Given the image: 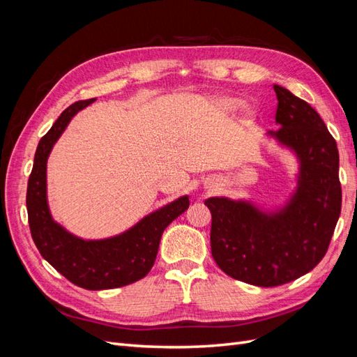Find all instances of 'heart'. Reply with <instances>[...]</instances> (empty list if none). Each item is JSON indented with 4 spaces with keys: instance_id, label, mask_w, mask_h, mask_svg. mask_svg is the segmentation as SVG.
<instances>
[{
    "instance_id": "b5f03b06",
    "label": "heart",
    "mask_w": 357,
    "mask_h": 357,
    "mask_svg": "<svg viewBox=\"0 0 357 357\" xmlns=\"http://www.w3.org/2000/svg\"><path fill=\"white\" fill-rule=\"evenodd\" d=\"M211 104L219 113L231 114V113H235L236 110L241 109L243 101L240 98H235V96L220 95V96H214V98L211 100ZM248 117H252V113H247V119Z\"/></svg>"
}]
</instances>
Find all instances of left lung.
<instances>
[{
	"label": "left lung",
	"mask_w": 357,
	"mask_h": 357,
	"mask_svg": "<svg viewBox=\"0 0 357 357\" xmlns=\"http://www.w3.org/2000/svg\"><path fill=\"white\" fill-rule=\"evenodd\" d=\"M277 95V131H268L296 158V186L287 199L264 207L252 199L213 197L211 255L225 274L274 287L310 273L326 255L341 213L340 156L319 113L283 86Z\"/></svg>",
	"instance_id": "8db88e82"
}]
</instances>
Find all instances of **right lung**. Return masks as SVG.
Masks as SVG:
<instances>
[{
  "label": "right lung",
  "instance_id": "obj_1",
  "mask_svg": "<svg viewBox=\"0 0 357 357\" xmlns=\"http://www.w3.org/2000/svg\"><path fill=\"white\" fill-rule=\"evenodd\" d=\"M93 101L71 104L40 139L28 180L26 210L40 255L75 286L105 290L131 284L147 275L155 264L162 234L189 208V197L183 195L149 213L129 229L100 240L82 238L53 219L47 201V159L71 119Z\"/></svg>",
  "mask_w": 357,
  "mask_h": 357
}]
</instances>
